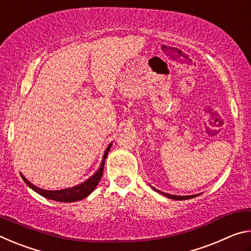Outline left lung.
<instances>
[{"label":"left lung","instance_id":"8db88e82","mask_svg":"<svg viewBox=\"0 0 251 251\" xmlns=\"http://www.w3.org/2000/svg\"><path fill=\"white\" fill-rule=\"evenodd\" d=\"M152 189L155 190V192L159 193L161 195H164V196H166L167 198H171V199H176V201H185V199H190V198H194V197H197L198 195L201 194H197V195H190V196H176V195H172V194H167V193H164V192H160V190H157L154 187H151Z\"/></svg>","mask_w":251,"mask_h":251}]
</instances>
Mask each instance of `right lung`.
<instances>
[{
  "mask_svg": "<svg viewBox=\"0 0 251 251\" xmlns=\"http://www.w3.org/2000/svg\"><path fill=\"white\" fill-rule=\"evenodd\" d=\"M112 145L113 143H110L107 146V148H106V151H104V155H103V159H101V163L100 165L99 169L95 172L94 175H92L88 179L80 182V184L76 186L69 187V188H65V189H59V190H46V189H42L35 185H33L31 181H28L26 178H25L23 174H21V177H22V179L25 181V184H26L29 188H32L34 192L41 195V196L50 199V201H62V202H73V201H82V199L87 197L88 195H91L93 192H94L96 186L99 185L100 178L103 176L106 157H107L108 151L110 150V147H112Z\"/></svg>",
  "mask_w": 251,
  "mask_h": 251,
  "instance_id": "right-lung-1",
  "label": "right lung"
}]
</instances>
